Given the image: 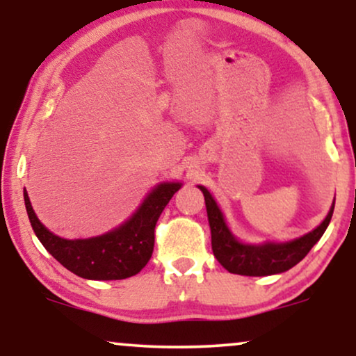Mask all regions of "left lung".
<instances>
[{
    "label": "left lung",
    "instance_id": "left-lung-1",
    "mask_svg": "<svg viewBox=\"0 0 356 356\" xmlns=\"http://www.w3.org/2000/svg\"><path fill=\"white\" fill-rule=\"evenodd\" d=\"M201 188L206 199L209 225L212 233V251L217 261L232 274L261 277L280 274L298 264L308 254L319 238L324 235L334 213L335 201L324 222L313 232L289 243H266V245H243L232 235L223 220L220 209L217 207L211 193Z\"/></svg>",
    "mask_w": 356,
    "mask_h": 356
}]
</instances>
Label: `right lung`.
<instances>
[{"instance_id":"add662e5","label":"right lung","mask_w":356,"mask_h":356,"mask_svg":"<svg viewBox=\"0 0 356 356\" xmlns=\"http://www.w3.org/2000/svg\"><path fill=\"white\" fill-rule=\"evenodd\" d=\"M179 186V183L159 184L128 222L89 240H65L53 235L37 218L26 191L24 201L37 238L61 266L82 279L121 280L136 275L149 262L154 251L155 225Z\"/></svg>"}]
</instances>
